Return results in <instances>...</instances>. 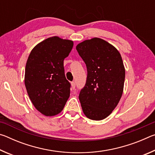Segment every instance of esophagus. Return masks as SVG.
Instances as JSON below:
<instances>
[{
  "label": "esophagus",
  "mask_w": 155,
  "mask_h": 155,
  "mask_svg": "<svg viewBox=\"0 0 155 155\" xmlns=\"http://www.w3.org/2000/svg\"><path fill=\"white\" fill-rule=\"evenodd\" d=\"M75 83L74 82H71V90H74V88H75Z\"/></svg>",
  "instance_id": "obj_1"
}]
</instances>
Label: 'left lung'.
I'll return each mask as SVG.
<instances>
[{"label": "left lung", "mask_w": 155, "mask_h": 155, "mask_svg": "<svg viewBox=\"0 0 155 155\" xmlns=\"http://www.w3.org/2000/svg\"><path fill=\"white\" fill-rule=\"evenodd\" d=\"M76 48L87 70L78 96L83 111L89 119L102 120L111 114L122 95L125 68L121 54L98 38L83 41Z\"/></svg>", "instance_id": "obj_1"}]
</instances>
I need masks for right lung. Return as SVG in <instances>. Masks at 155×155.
Returning a JSON list of instances; mask_svg holds the SVG:
<instances>
[{"label":"right lung","instance_id":"add662e5","mask_svg":"<svg viewBox=\"0 0 155 155\" xmlns=\"http://www.w3.org/2000/svg\"><path fill=\"white\" fill-rule=\"evenodd\" d=\"M73 41L51 37L34 47L25 68V84L35 109L46 116L59 114L70 94L64 60L73 48Z\"/></svg>","mask_w":155,"mask_h":155}]
</instances>
